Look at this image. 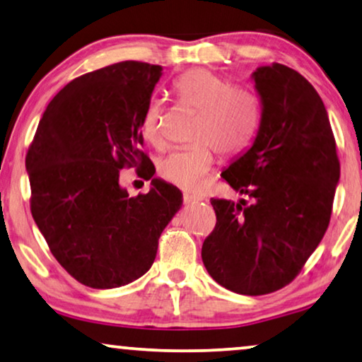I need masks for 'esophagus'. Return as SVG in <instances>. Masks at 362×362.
Here are the masks:
<instances>
[{
    "label": "esophagus",
    "instance_id": "34e87169",
    "mask_svg": "<svg viewBox=\"0 0 362 362\" xmlns=\"http://www.w3.org/2000/svg\"><path fill=\"white\" fill-rule=\"evenodd\" d=\"M202 198L197 197V195H192V193H183V202L185 203H195V202H200Z\"/></svg>",
    "mask_w": 362,
    "mask_h": 362
}]
</instances>
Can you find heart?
Masks as SVG:
<instances>
[{
	"label": "heart",
	"mask_w": 362,
	"mask_h": 362,
	"mask_svg": "<svg viewBox=\"0 0 362 362\" xmlns=\"http://www.w3.org/2000/svg\"><path fill=\"white\" fill-rule=\"evenodd\" d=\"M174 91L183 105L198 111L193 128L197 144L167 156L159 165V175L172 185L195 190L215 164V149L228 157L251 144L261 123V103L254 91L231 86L208 69L182 74L174 81ZM141 131L152 146L164 144V110L159 100L147 105Z\"/></svg>",
	"instance_id": "obj_1"
}]
</instances>
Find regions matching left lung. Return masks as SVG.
Segmentation results:
<instances>
[{
    "label": "left lung",
    "instance_id": "8db88e82",
    "mask_svg": "<svg viewBox=\"0 0 362 362\" xmlns=\"http://www.w3.org/2000/svg\"><path fill=\"white\" fill-rule=\"evenodd\" d=\"M252 78L262 103L257 137L221 174L252 202L211 198L216 225L202 259L231 292L266 295L298 276L327 233L339 159L327 110L307 78L277 62Z\"/></svg>",
    "mask_w": 362,
    "mask_h": 362
}]
</instances>
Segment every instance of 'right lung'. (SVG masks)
<instances>
[{
    "label": "right lung",
    "instance_id": "right-lung-1",
    "mask_svg": "<svg viewBox=\"0 0 362 362\" xmlns=\"http://www.w3.org/2000/svg\"><path fill=\"white\" fill-rule=\"evenodd\" d=\"M160 75V65L126 60L74 78L49 103L28 149L35 225L86 287L144 276L182 205L179 188L159 179L134 198L119 187V170L147 175L154 167L141 151V123Z\"/></svg>",
    "mask_w": 362,
    "mask_h": 362
}]
</instances>
